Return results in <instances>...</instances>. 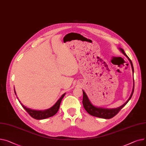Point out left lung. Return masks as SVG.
Listing matches in <instances>:
<instances>
[{
	"label": "left lung",
	"instance_id": "1",
	"mask_svg": "<svg viewBox=\"0 0 146 146\" xmlns=\"http://www.w3.org/2000/svg\"><path fill=\"white\" fill-rule=\"evenodd\" d=\"M119 49L128 58V59L129 60L130 64L131 65L133 73L134 74V68H133V63L131 61V59L129 58H128V56L126 55V54L125 53L123 49H122L121 48H119ZM134 78H133V90H132L131 94V95H130L129 98L127 100V101L125 102L124 104H123L122 106H121L120 107H118L117 108H102V107H97V106H94L91 102V101L89 100L86 93L85 92V91L84 90H82V91H83L82 104H83L84 107L85 109V110H86L88 112V113H89L90 115H93L94 117H99V118H105V119H110V118H113V117H114L119 112V111L121 110V108H123L127 104V102L130 101V100L131 99V98L133 96V92H134Z\"/></svg>",
	"mask_w": 146,
	"mask_h": 146
}]
</instances>
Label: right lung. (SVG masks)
<instances>
[{
	"instance_id": "1",
	"label": "right lung",
	"mask_w": 146,
	"mask_h": 146,
	"mask_svg": "<svg viewBox=\"0 0 146 146\" xmlns=\"http://www.w3.org/2000/svg\"><path fill=\"white\" fill-rule=\"evenodd\" d=\"M14 91H15V95H16L15 88H14ZM65 94L66 93L63 94L61 96V97L58 99V100L56 102V103L52 107H51L50 108L46 110H32V109L27 108V107L23 105L22 103H21V102L19 101L18 97H17V98H18V100H19V101L20 102V104H21V106H22V107L27 111L28 113L32 118L36 119H43L49 118L50 117H52L56 114L59 108V106H60V104H61V101L64 98V97L65 96Z\"/></svg>"
}]
</instances>
